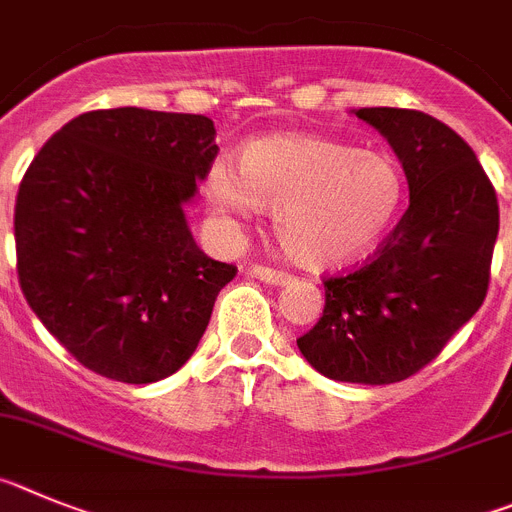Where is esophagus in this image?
I'll return each instance as SVG.
<instances>
[{
    "label": "esophagus",
    "mask_w": 512,
    "mask_h": 512,
    "mask_svg": "<svg viewBox=\"0 0 512 512\" xmlns=\"http://www.w3.org/2000/svg\"><path fill=\"white\" fill-rule=\"evenodd\" d=\"M250 275L252 278L262 280V283H267V285H285L290 280L288 273H283V270H275V267H265V265H252Z\"/></svg>",
    "instance_id": "1"
}]
</instances>
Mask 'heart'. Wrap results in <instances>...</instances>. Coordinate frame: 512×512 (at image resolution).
<instances>
[{
    "label": "heart",
    "instance_id": "1",
    "mask_svg": "<svg viewBox=\"0 0 512 512\" xmlns=\"http://www.w3.org/2000/svg\"><path fill=\"white\" fill-rule=\"evenodd\" d=\"M206 199L224 219L273 209L278 242L306 267L367 255L398 219L405 176L388 155L321 137L275 135L242 147L237 173L214 165Z\"/></svg>",
    "mask_w": 512,
    "mask_h": 512
}]
</instances>
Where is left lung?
I'll return each instance as SVG.
<instances>
[{"instance_id":"left-lung-1","label":"left lung","mask_w":512,"mask_h":512,"mask_svg":"<svg viewBox=\"0 0 512 512\" xmlns=\"http://www.w3.org/2000/svg\"><path fill=\"white\" fill-rule=\"evenodd\" d=\"M405 170L411 204L375 257L324 280V316L298 339L313 370L390 385L439 357L490 285L500 211L472 147L416 109H357Z\"/></svg>"}]
</instances>
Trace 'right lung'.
<instances>
[{
    "label": "right lung",
    "mask_w": 512,
    "mask_h": 512,
    "mask_svg": "<svg viewBox=\"0 0 512 512\" xmlns=\"http://www.w3.org/2000/svg\"><path fill=\"white\" fill-rule=\"evenodd\" d=\"M204 114L119 107L55 132L17 191V275L45 329L101 377L188 362L237 267L199 250L183 206L219 147Z\"/></svg>",
    "instance_id": "right-lung-1"
}]
</instances>
